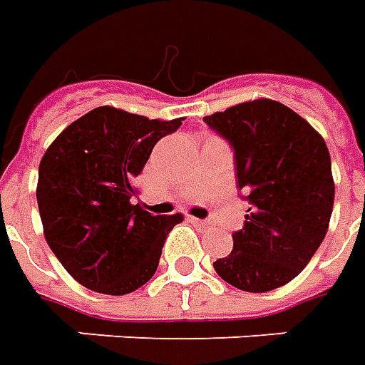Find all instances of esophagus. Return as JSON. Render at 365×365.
<instances>
[{"label":"esophagus","instance_id":"1","mask_svg":"<svg viewBox=\"0 0 365 365\" xmlns=\"http://www.w3.org/2000/svg\"><path fill=\"white\" fill-rule=\"evenodd\" d=\"M190 221L197 227L199 230H207V229H211V225L207 221H201V219H195V217H190Z\"/></svg>","mask_w":365,"mask_h":365}]
</instances>
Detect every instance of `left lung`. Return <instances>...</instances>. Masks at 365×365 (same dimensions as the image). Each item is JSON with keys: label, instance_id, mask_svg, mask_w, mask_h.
<instances>
[{"label": "left lung", "instance_id": "left-lung-1", "mask_svg": "<svg viewBox=\"0 0 365 365\" xmlns=\"http://www.w3.org/2000/svg\"><path fill=\"white\" fill-rule=\"evenodd\" d=\"M235 150L238 187L250 201L232 252L215 272L238 289L264 293L289 283L319 250L334 205L327 143L274 99H254L203 117Z\"/></svg>", "mask_w": 365, "mask_h": 365}]
</instances>
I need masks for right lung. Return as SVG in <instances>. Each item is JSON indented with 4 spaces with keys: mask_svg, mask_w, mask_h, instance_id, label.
I'll return each mask as SVG.
<instances>
[{
    "mask_svg": "<svg viewBox=\"0 0 365 365\" xmlns=\"http://www.w3.org/2000/svg\"><path fill=\"white\" fill-rule=\"evenodd\" d=\"M180 125L103 105L68 125L44 152L36 185L44 238L83 287L125 295L158 268L168 232L183 215L154 217L133 205V183L154 144Z\"/></svg>",
    "mask_w": 365,
    "mask_h": 365,
    "instance_id": "add662e5",
    "label": "right lung"
}]
</instances>
